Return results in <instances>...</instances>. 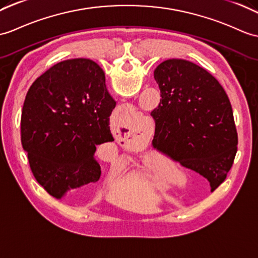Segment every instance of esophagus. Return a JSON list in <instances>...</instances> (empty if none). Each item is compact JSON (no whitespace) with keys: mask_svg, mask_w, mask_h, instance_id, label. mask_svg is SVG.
Listing matches in <instances>:
<instances>
[{"mask_svg":"<svg viewBox=\"0 0 258 258\" xmlns=\"http://www.w3.org/2000/svg\"><path fill=\"white\" fill-rule=\"evenodd\" d=\"M126 134H127V133H124V136L126 135ZM117 136H121V132H119L118 130H117ZM128 137H130V133H128ZM125 140H126V137H125L124 141H125ZM126 141H127V142H135V140H133V139H130V140H126Z\"/></svg>","mask_w":258,"mask_h":258,"instance_id":"34e87169","label":"esophagus"}]
</instances>
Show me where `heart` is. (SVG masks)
Returning <instances> with one entry per match:
<instances>
[{
    "instance_id": "obj_1",
    "label": "heart",
    "mask_w": 258,
    "mask_h": 258,
    "mask_svg": "<svg viewBox=\"0 0 258 258\" xmlns=\"http://www.w3.org/2000/svg\"><path fill=\"white\" fill-rule=\"evenodd\" d=\"M169 175V168L168 167H165L160 165L156 159L153 158H147L144 163V168L142 171V178L145 179V180L155 187L157 183L161 180H165V179ZM173 175L169 176V180L171 181L173 179Z\"/></svg>"
}]
</instances>
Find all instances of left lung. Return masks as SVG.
I'll use <instances>...</instances> for the list:
<instances>
[{
	"label": "left lung",
	"mask_w": 258,
	"mask_h": 258,
	"mask_svg": "<svg viewBox=\"0 0 258 258\" xmlns=\"http://www.w3.org/2000/svg\"><path fill=\"white\" fill-rule=\"evenodd\" d=\"M154 78L161 93L151 112L154 148L200 173L215 190L237 152V132L224 89L207 70L183 59L159 63Z\"/></svg>",
	"instance_id": "obj_1"
}]
</instances>
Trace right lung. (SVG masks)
<instances>
[{
	"label": "right lung",
	"mask_w": 258,
	"mask_h": 258,
	"mask_svg": "<svg viewBox=\"0 0 258 258\" xmlns=\"http://www.w3.org/2000/svg\"><path fill=\"white\" fill-rule=\"evenodd\" d=\"M115 104L103 70L90 59L58 62L34 81L24 102L21 140L34 177L50 196L61 199L99 180L94 153L114 141Z\"/></svg>",
	"instance_id": "add662e5"
}]
</instances>
